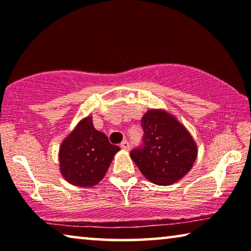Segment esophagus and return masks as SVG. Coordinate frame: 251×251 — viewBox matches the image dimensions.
Instances as JSON below:
<instances>
[{
	"mask_svg": "<svg viewBox=\"0 0 251 251\" xmlns=\"http://www.w3.org/2000/svg\"><path fill=\"white\" fill-rule=\"evenodd\" d=\"M129 143L127 142V141H123L122 143H121V148H123V150H125V151H128L129 150Z\"/></svg>",
	"mask_w": 251,
	"mask_h": 251,
	"instance_id": "1",
	"label": "esophagus"
}]
</instances>
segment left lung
<instances>
[{
    "instance_id": "1",
    "label": "left lung",
    "mask_w": 251,
    "mask_h": 251,
    "mask_svg": "<svg viewBox=\"0 0 251 251\" xmlns=\"http://www.w3.org/2000/svg\"><path fill=\"white\" fill-rule=\"evenodd\" d=\"M143 144L130 157L148 180L169 185L179 180L193 167L197 146L187 129L164 110L151 109L142 118Z\"/></svg>"
}]
</instances>
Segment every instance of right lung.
Returning a JSON list of instances; mask_svg holds the SVG:
<instances>
[{
    "label": "right lung",
    "instance_id": "add662e5",
    "mask_svg": "<svg viewBox=\"0 0 251 251\" xmlns=\"http://www.w3.org/2000/svg\"><path fill=\"white\" fill-rule=\"evenodd\" d=\"M120 147L96 130L92 117L78 123L59 148V169L72 185L92 187L103 179Z\"/></svg>",
    "mask_w": 251,
    "mask_h": 251
}]
</instances>
